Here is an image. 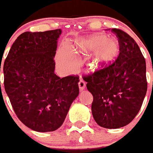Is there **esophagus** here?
<instances>
[{
  "instance_id": "obj_1",
  "label": "esophagus",
  "mask_w": 153,
  "mask_h": 153,
  "mask_svg": "<svg viewBox=\"0 0 153 153\" xmlns=\"http://www.w3.org/2000/svg\"><path fill=\"white\" fill-rule=\"evenodd\" d=\"M85 88V82L83 80L80 79L79 82V88L82 91L84 90Z\"/></svg>"
}]
</instances>
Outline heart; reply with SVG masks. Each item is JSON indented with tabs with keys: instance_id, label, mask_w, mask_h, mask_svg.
I'll use <instances>...</instances> for the list:
<instances>
[{
	"instance_id": "obj_1",
	"label": "heart",
	"mask_w": 153,
	"mask_h": 153,
	"mask_svg": "<svg viewBox=\"0 0 153 153\" xmlns=\"http://www.w3.org/2000/svg\"><path fill=\"white\" fill-rule=\"evenodd\" d=\"M76 48L84 53L93 52L92 61L97 66L105 65L111 62L118 56L120 47L117 39L108 38L103 33H94L82 37L76 42ZM76 58L70 45L63 47L58 54V62L65 68H70L75 65Z\"/></svg>"
}]
</instances>
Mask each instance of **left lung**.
<instances>
[{
  "label": "left lung",
  "mask_w": 153,
  "mask_h": 153,
  "mask_svg": "<svg viewBox=\"0 0 153 153\" xmlns=\"http://www.w3.org/2000/svg\"><path fill=\"white\" fill-rule=\"evenodd\" d=\"M118 39L120 53L114 63L85 76L93 95L91 112L99 126H126L140 111L147 90L146 61L135 41L125 32L111 29Z\"/></svg>",
  "instance_id": "8db88e82"
}]
</instances>
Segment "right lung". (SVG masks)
Here are the masks:
<instances>
[{
	"instance_id": "right-lung-1",
	"label": "right lung",
	"mask_w": 153,
	"mask_h": 153,
	"mask_svg": "<svg viewBox=\"0 0 153 153\" xmlns=\"http://www.w3.org/2000/svg\"><path fill=\"white\" fill-rule=\"evenodd\" d=\"M62 30L25 32L12 45L4 65V88L19 120L40 132L62 125L79 95L78 76L60 78L54 57Z\"/></svg>"
}]
</instances>
